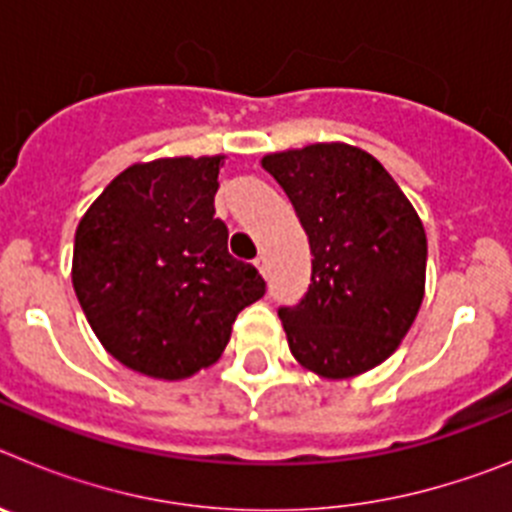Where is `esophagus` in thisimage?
<instances>
[{
	"instance_id": "esophagus-1",
	"label": "esophagus",
	"mask_w": 512,
	"mask_h": 512,
	"mask_svg": "<svg viewBox=\"0 0 512 512\" xmlns=\"http://www.w3.org/2000/svg\"><path fill=\"white\" fill-rule=\"evenodd\" d=\"M253 266H256V269L261 271V277H266V256H256Z\"/></svg>"
}]
</instances>
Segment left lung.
Segmentation results:
<instances>
[{
  "instance_id": "1",
  "label": "left lung",
  "mask_w": 512,
  "mask_h": 512,
  "mask_svg": "<svg viewBox=\"0 0 512 512\" xmlns=\"http://www.w3.org/2000/svg\"><path fill=\"white\" fill-rule=\"evenodd\" d=\"M269 171L300 217L312 253L305 300L282 307L297 364L323 379H351L390 359L425 295V230L372 153L312 143L266 153Z\"/></svg>"
}]
</instances>
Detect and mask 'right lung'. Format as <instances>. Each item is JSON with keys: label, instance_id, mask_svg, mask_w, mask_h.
<instances>
[{"label": "right lung", "instance_id": "right-lung-1", "mask_svg": "<svg viewBox=\"0 0 512 512\" xmlns=\"http://www.w3.org/2000/svg\"><path fill=\"white\" fill-rule=\"evenodd\" d=\"M225 156L156 158L117 174L79 220L71 282L104 351L153 379L215 364L266 284L215 217Z\"/></svg>", "mask_w": 512, "mask_h": 512}]
</instances>
